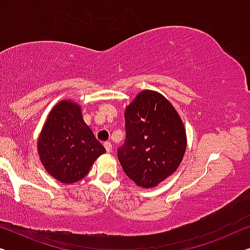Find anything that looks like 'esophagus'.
I'll use <instances>...</instances> for the list:
<instances>
[{"label": "esophagus", "mask_w": 250, "mask_h": 250, "mask_svg": "<svg viewBox=\"0 0 250 250\" xmlns=\"http://www.w3.org/2000/svg\"><path fill=\"white\" fill-rule=\"evenodd\" d=\"M104 147H105L107 152L112 151V144H111L110 141H106V143H104Z\"/></svg>", "instance_id": "34e87169"}]
</instances>
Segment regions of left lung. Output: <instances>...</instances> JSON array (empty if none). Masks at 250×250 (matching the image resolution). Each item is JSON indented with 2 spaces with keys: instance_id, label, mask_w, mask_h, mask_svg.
<instances>
[{
  "instance_id": "left-lung-1",
  "label": "left lung",
  "mask_w": 250,
  "mask_h": 250,
  "mask_svg": "<svg viewBox=\"0 0 250 250\" xmlns=\"http://www.w3.org/2000/svg\"><path fill=\"white\" fill-rule=\"evenodd\" d=\"M125 141L118 158L126 176L150 188L178 168L186 150L180 115L165 96L150 89L139 93L125 109Z\"/></svg>"
}]
</instances>
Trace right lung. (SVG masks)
Wrapping results in <instances>:
<instances>
[{"mask_svg":"<svg viewBox=\"0 0 250 250\" xmlns=\"http://www.w3.org/2000/svg\"><path fill=\"white\" fill-rule=\"evenodd\" d=\"M37 146L47 172L65 184L86 176L95 159L105 152L84 122L81 106L67 100L48 114Z\"/></svg>","mask_w":250,"mask_h":250,"instance_id":"obj_1","label":"right lung"}]
</instances>
